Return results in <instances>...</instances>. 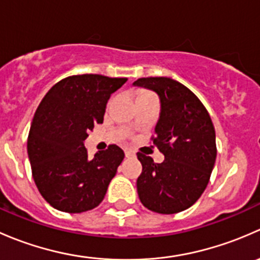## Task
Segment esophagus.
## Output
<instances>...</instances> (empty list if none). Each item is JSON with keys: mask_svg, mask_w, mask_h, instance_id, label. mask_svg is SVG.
I'll return each instance as SVG.
<instances>
[{"mask_svg": "<svg viewBox=\"0 0 260 260\" xmlns=\"http://www.w3.org/2000/svg\"><path fill=\"white\" fill-rule=\"evenodd\" d=\"M124 153H125V157H135L136 156L135 152H133L132 149H129V148H125Z\"/></svg>", "mask_w": 260, "mask_h": 260, "instance_id": "34e87169", "label": "esophagus"}]
</instances>
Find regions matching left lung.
I'll return each mask as SVG.
<instances>
[{"instance_id": "left-lung-1", "label": "left lung", "mask_w": 260, "mask_h": 260, "mask_svg": "<svg viewBox=\"0 0 260 260\" xmlns=\"http://www.w3.org/2000/svg\"><path fill=\"white\" fill-rule=\"evenodd\" d=\"M135 86L159 98V117L153 143L165 161L154 164L138 152L142 174L137 180L141 203L158 214H176L192 206L208 186L216 159L211 118L200 99L171 78H141Z\"/></svg>"}]
</instances>
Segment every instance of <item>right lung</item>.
<instances>
[{
  "mask_svg": "<svg viewBox=\"0 0 260 260\" xmlns=\"http://www.w3.org/2000/svg\"><path fill=\"white\" fill-rule=\"evenodd\" d=\"M127 78L73 75L55 84L31 122L27 154L43 198L60 211L79 214L96 208L124 158L111 145L89 158L84 141L103 123L107 103Z\"/></svg>",
  "mask_w": 260,
  "mask_h": 260,
  "instance_id": "obj_1",
  "label": "right lung"
}]
</instances>
